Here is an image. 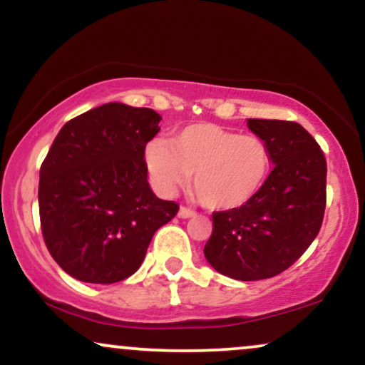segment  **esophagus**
Masks as SVG:
<instances>
[{
  "instance_id": "1",
  "label": "esophagus",
  "mask_w": 365,
  "mask_h": 365,
  "mask_svg": "<svg viewBox=\"0 0 365 365\" xmlns=\"http://www.w3.org/2000/svg\"><path fill=\"white\" fill-rule=\"evenodd\" d=\"M178 215H179V218H191V217L196 215V212H195V210L187 208V207H181V208H179Z\"/></svg>"
}]
</instances>
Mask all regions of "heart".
<instances>
[{"mask_svg":"<svg viewBox=\"0 0 365 365\" xmlns=\"http://www.w3.org/2000/svg\"><path fill=\"white\" fill-rule=\"evenodd\" d=\"M150 181L162 195H173L190 181L210 210H234L247 205L267 184L272 152L258 135L213 123L184 126L173 141L152 140L145 147Z\"/></svg>","mask_w":365,"mask_h":365,"instance_id":"b5f03b06","label":"heart"}]
</instances>
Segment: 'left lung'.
Instances as JSON below:
<instances>
[{"label": "left lung", "mask_w": 365, "mask_h": 365, "mask_svg": "<svg viewBox=\"0 0 365 365\" xmlns=\"http://www.w3.org/2000/svg\"><path fill=\"white\" fill-rule=\"evenodd\" d=\"M268 143L273 170L263 190L241 208L213 212L205 258L222 275L251 282L272 278L306 252L327 208V158L299 123L247 119Z\"/></svg>", "instance_id": "1"}]
</instances>
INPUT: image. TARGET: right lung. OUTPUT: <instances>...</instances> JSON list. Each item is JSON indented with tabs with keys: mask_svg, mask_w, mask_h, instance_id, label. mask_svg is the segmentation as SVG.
<instances>
[{
	"mask_svg": "<svg viewBox=\"0 0 365 365\" xmlns=\"http://www.w3.org/2000/svg\"><path fill=\"white\" fill-rule=\"evenodd\" d=\"M160 119L153 109L109 102L68 121L51 145L38 179L42 237L76 280L131 277L157 229L178 213L147 181L145 147Z\"/></svg>",
	"mask_w": 365,
	"mask_h": 365,
	"instance_id": "obj_1",
	"label": "right lung"
}]
</instances>
